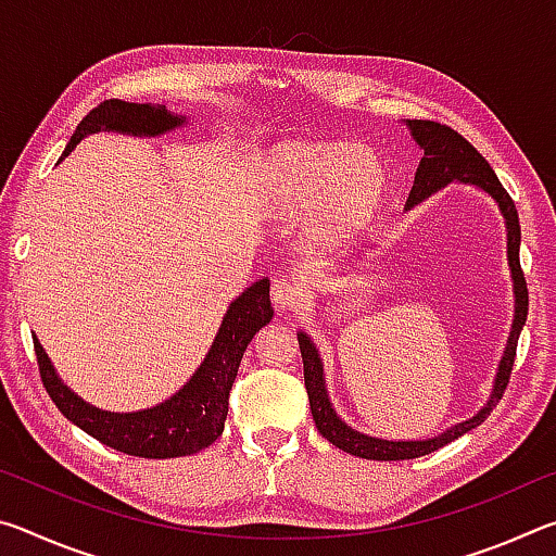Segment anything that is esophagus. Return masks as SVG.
<instances>
[{
	"label": "esophagus",
	"instance_id": "34e87169",
	"mask_svg": "<svg viewBox=\"0 0 556 556\" xmlns=\"http://www.w3.org/2000/svg\"><path fill=\"white\" fill-rule=\"evenodd\" d=\"M301 299H304V291H301L294 281L277 279L275 285H271V304H275L277 312H281V314L299 308Z\"/></svg>",
	"mask_w": 556,
	"mask_h": 556
}]
</instances>
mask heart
<instances>
[{
	"label": "heart",
	"instance_id": "b5f03b06",
	"mask_svg": "<svg viewBox=\"0 0 556 556\" xmlns=\"http://www.w3.org/2000/svg\"><path fill=\"white\" fill-rule=\"evenodd\" d=\"M255 186L269 215L287 223L306 220L308 240L336 252L378 220L390 174L370 149L338 139H294L262 156Z\"/></svg>",
	"mask_w": 556,
	"mask_h": 556
}]
</instances>
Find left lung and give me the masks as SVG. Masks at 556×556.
I'll return each mask as SVG.
<instances>
[{"label":"left lung","mask_w":556,"mask_h":556,"mask_svg":"<svg viewBox=\"0 0 556 556\" xmlns=\"http://www.w3.org/2000/svg\"><path fill=\"white\" fill-rule=\"evenodd\" d=\"M404 125H407L414 144L425 152V156H421V162L417 166V174H414V184H412V191L404 211H412L414 205L427 201L429 195L439 193L441 188H446L448 184H468V186H476L478 191H483L485 195H491L505 220L507 267H510V279H513L515 314H513L510 336H507L505 351L501 355V363H497L491 397H488V402L473 414V417H468L466 421H458V425L444 429L441 434L427 437V439H380V437L363 434V431L345 425L341 414L336 412L331 397H328L321 353H318L312 336L306 331H296L301 361H304V382L308 392V404H312V414L318 431H321V437L331 441L333 446L343 448L345 454L370 458V460H404V458L427 456L431 451H437L441 446L451 444L454 439L464 437L466 431L483 425L488 414H491L495 404L501 402L503 392L507 388V380H510L517 338H520V331L527 321V285L520 269V218H517V208L513 199L507 195L503 184L497 181L491 164H488L485 159L458 135V131L429 119H407Z\"/></svg>","instance_id":"8db88e82"}]
</instances>
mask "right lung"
<instances>
[{
  "instance_id": "1",
  "label": "right lung",
  "mask_w": 556,
  "mask_h": 556,
  "mask_svg": "<svg viewBox=\"0 0 556 556\" xmlns=\"http://www.w3.org/2000/svg\"><path fill=\"white\" fill-rule=\"evenodd\" d=\"M186 122V115H176L166 110V105L105 100L90 115L83 117L59 162L73 152L75 144L98 131L162 137L184 127ZM271 316H275V308L269 304V279L262 277L238 299L230 301L208 353L191 378L168 400L137 412H108L86 402L59 378L36 333L34 348L43 388L65 419H71L75 427L98 439L100 444L117 448L122 454L176 458L199 454L223 434L225 417H228V394L242 355L260 328L271 321Z\"/></svg>"
}]
</instances>
